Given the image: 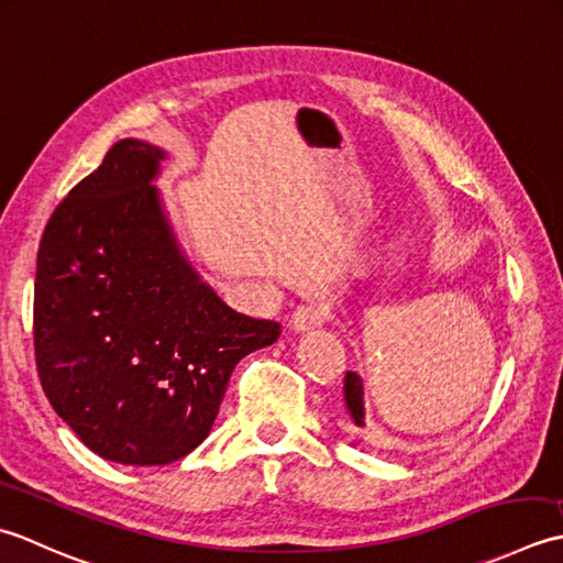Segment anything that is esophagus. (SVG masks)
Returning <instances> with one entry per match:
<instances>
[{"instance_id": "obj_1", "label": "esophagus", "mask_w": 563, "mask_h": 563, "mask_svg": "<svg viewBox=\"0 0 563 563\" xmlns=\"http://www.w3.org/2000/svg\"><path fill=\"white\" fill-rule=\"evenodd\" d=\"M323 320H325V313L320 311V306H316V303H303V306H298L296 311L291 313L289 328H291L294 332H308V330L318 328L320 323H323Z\"/></svg>"}]
</instances>
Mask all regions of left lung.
Instances as JSON below:
<instances>
[{
  "instance_id": "1",
  "label": "left lung",
  "mask_w": 563,
  "mask_h": 563,
  "mask_svg": "<svg viewBox=\"0 0 563 563\" xmlns=\"http://www.w3.org/2000/svg\"><path fill=\"white\" fill-rule=\"evenodd\" d=\"M345 404H347V410L352 420L357 422V426H364V406H362V378L354 374V372H347L345 376Z\"/></svg>"
}]
</instances>
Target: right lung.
I'll list each match as a JSON object with an SVG mask.
<instances>
[{"label": "right lung", "instance_id": "right-lung-1", "mask_svg": "<svg viewBox=\"0 0 563 563\" xmlns=\"http://www.w3.org/2000/svg\"><path fill=\"white\" fill-rule=\"evenodd\" d=\"M165 153L125 137L57 203L33 286L45 396L91 452L163 466L211 432L235 364L282 335L189 267L151 179Z\"/></svg>", "mask_w": 563, "mask_h": 563}]
</instances>
